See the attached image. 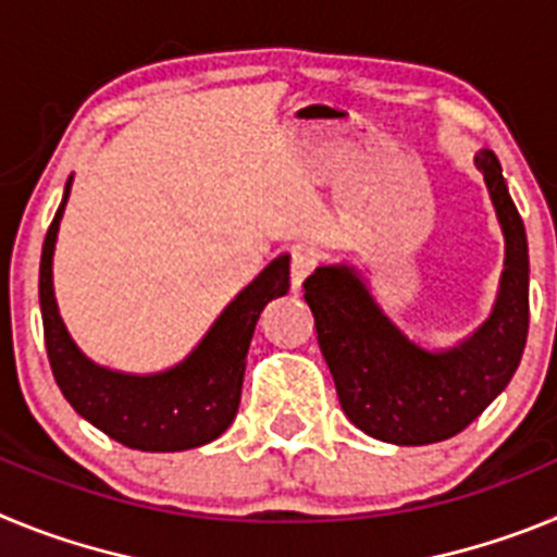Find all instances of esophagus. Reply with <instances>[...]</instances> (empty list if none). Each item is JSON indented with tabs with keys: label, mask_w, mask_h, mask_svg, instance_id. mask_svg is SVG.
I'll use <instances>...</instances> for the list:
<instances>
[{
	"label": "esophagus",
	"mask_w": 557,
	"mask_h": 557,
	"mask_svg": "<svg viewBox=\"0 0 557 557\" xmlns=\"http://www.w3.org/2000/svg\"><path fill=\"white\" fill-rule=\"evenodd\" d=\"M314 270V256L309 248H293V253H289V284H293V293H298L301 289V284L307 282V275Z\"/></svg>",
	"instance_id": "obj_1"
}]
</instances>
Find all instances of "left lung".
<instances>
[{
  "label": "left lung",
  "mask_w": 557,
  "mask_h": 557,
  "mask_svg": "<svg viewBox=\"0 0 557 557\" xmlns=\"http://www.w3.org/2000/svg\"><path fill=\"white\" fill-rule=\"evenodd\" d=\"M496 218L505 234V270L494 312L466 343L426 351L398 332L351 268H318L304 282L318 346L334 376L339 407L366 435L424 446L457 435L513 379L530 326L528 234L491 150H480Z\"/></svg>",
  "instance_id": "8db88e82"
}]
</instances>
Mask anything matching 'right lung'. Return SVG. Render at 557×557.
I'll list each match as a JSON object with an SVG mask.
<instances>
[{"label":"right lung","instance_id":"obj_1","mask_svg":"<svg viewBox=\"0 0 557 557\" xmlns=\"http://www.w3.org/2000/svg\"><path fill=\"white\" fill-rule=\"evenodd\" d=\"M69 186L72 178L44 239L38 273L44 343L63 398L88 424H95L127 449L184 451L209 444L228 430L239 410L250 337L268 301L287 295L289 256L273 259L236 295L181 366L152 376L108 371L77 351L58 314L52 293V253Z\"/></svg>","mask_w":557,"mask_h":557}]
</instances>
